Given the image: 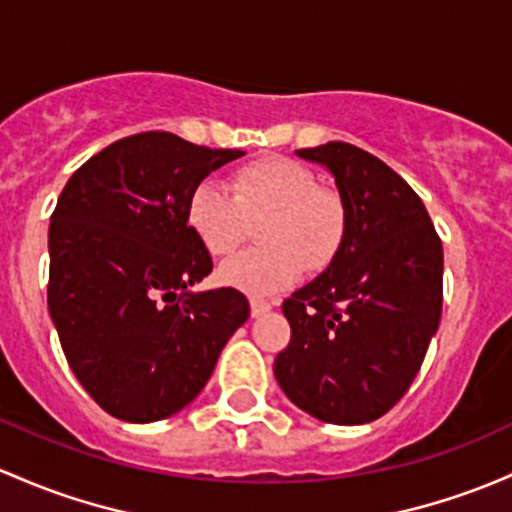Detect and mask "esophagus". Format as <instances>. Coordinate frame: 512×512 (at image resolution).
Instances as JSON below:
<instances>
[{"label":"esophagus","mask_w":512,"mask_h":512,"mask_svg":"<svg viewBox=\"0 0 512 512\" xmlns=\"http://www.w3.org/2000/svg\"><path fill=\"white\" fill-rule=\"evenodd\" d=\"M270 309H272L270 301H265V299H250V314H252V316H265Z\"/></svg>","instance_id":"obj_1"}]
</instances>
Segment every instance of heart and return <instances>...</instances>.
Segmentation results:
<instances>
[{"label": "heart", "mask_w": 512, "mask_h": 512, "mask_svg": "<svg viewBox=\"0 0 512 512\" xmlns=\"http://www.w3.org/2000/svg\"><path fill=\"white\" fill-rule=\"evenodd\" d=\"M228 191L201 184L186 203V223L211 257H230L260 223L262 247L235 257L220 282L247 294H277L292 287L304 267L319 274L341 255L348 238V208L336 188L289 157H260L238 166Z\"/></svg>", "instance_id": "1"}]
</instances>
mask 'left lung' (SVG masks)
Returning a JSON list of instances; mask_svg holds the SVG:
<instances>
[{
    "label": "left lung",
    "mask_w": 512,
    "mask_h": 512,
    "mask_svg": "<svg viewBox=\"0 0 512 512\" xmlns=\"http://www.w3.org/2000/svg\"><path fill=\"white\" fill-rule=\"evenodd\" d=\"M297 154L333 174L348 238L338 260L282 304L292 338L274 378L321 422H373L410 390L439 328L441 240L422 198L385 161L348 142Z\"/></svg>",
    "instance_id": "1"
}]
</instances>
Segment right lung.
<instances>
[{
  "instance_id": "obj_1",
  "label": "right lung",
  "mask_w": 512,
  "mask_h": 512,
  "mask_svg": "<svg viewBox=\"0 0 512 512\" xmlns=\"http://www.w3.org/2000/svg\"><path fill=\"white\" fill-rule=\"evenodd\" d=\"M242 154L139 132L90 157L58 196L48 311L78 383L112 417L184 410L250 316L233 287L188 292L213 272L188 230V196Z\"/></svg>"
}]
</instances>
